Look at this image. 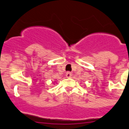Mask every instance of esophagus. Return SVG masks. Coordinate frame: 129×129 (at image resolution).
<instances>
[{"instance_id":"esophagus-1","label":"esophagus","mask_w":129,"mask_h":129,"mask_svg":"<svg viewBox=\"0 0 129 129\" xmlns=\"http://www.w3.org/2000/svg\"><path fill=\"white\" fill-rule=\"evenodd\" d=\"M71 76H72V73H71V72H67V73H66V77H68V78L71 77Z\"/></svg>"}]
</instances>
